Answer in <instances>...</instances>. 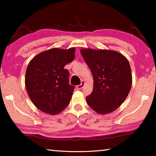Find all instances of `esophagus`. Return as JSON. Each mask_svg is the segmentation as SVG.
Returning <instances> with one entry per match:
<instances>
[{
	"label": "esophagus",
	"mask_w": 156,
	"mask_h": 156,
	"mask_svg": "<svg viewBox=\"0 0 156 156\" xmlns=\"http://www.w3.org/2000/svg\"><path fill=\"white\" fill-rule=\"evenodd\" d=\"M84 81H83V80H82V82H81V84H78V85H77V87H77V89H83V87H84Z\"/></svg>",
	"instance_id": "34e87169"
}]
</instances>
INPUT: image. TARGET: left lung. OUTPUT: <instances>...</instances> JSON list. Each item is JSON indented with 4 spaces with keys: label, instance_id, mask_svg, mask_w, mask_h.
Wrapping results in <instances>:
<instances>
[{
    "label": "left lung",
    "instance_id": "obj_1",
    "mask_svg": "<svg viewBox=\"0 0 156 156\" xmlns=\"http://www.w3.org/2000/svg\"><path fill=\"white\" fill-rule=\"evenodd\" d=\"M80 52L94 80L87 102L100 114L113 112L125 101L131 87L129 61L120 53L111 50L83 49Z\"/></svg>",
    "mask_w": 156,
    "mask_h": 156
}]
</instances>
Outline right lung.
<instances>
[{
    "mask_svg": "<svg viewBox=\"0 0 156 156\" xmlns=\"http://www.w3.org/2000/svg\"><path fill=\"white\" fill-rule=\"evenodd\" d=\"M75 48H54L36 56L27 66L25 87L34 105L42 112L55 115L69 104L75 87L69 84L65 66L73 61Z\"/></svg>",
    "mask_w": 156,
    "mask_h": 156,
    "instance_id": "obj_1",
    "label": "right lung"
}]
</instances>
